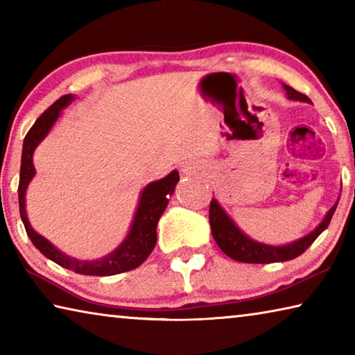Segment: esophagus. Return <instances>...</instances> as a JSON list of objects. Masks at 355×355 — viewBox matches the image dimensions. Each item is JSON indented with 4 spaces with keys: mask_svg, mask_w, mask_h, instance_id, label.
Instances as JSON below:
<instances>
[{
    "mask_svg": "<svg viewBox=\"0 0 355 355\" xmlns=\"http://www.w3.org/2000/svg\"><path fill=\"white\" fill-rule=\"evenodd\" d=\"M199 171H200V167L196 163H192V161H186L184 164H182V173L186 177L196 175V173H199Z\"/></svg>",
    "mask_w": 355,
    "mask_h": 355,
    "instance_id": "esophagus-1",
    "label": "esophagus"
}]
</instances>
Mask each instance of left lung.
<instances>
[{
    "instance_id": "left-lung-1",
    "label": "left lung",
    "mask_w": 355,
    "mask_h": 355,
    "mask_svg": "<svg viewBox=\"0 0 355 355\" xmlns=\"http://www.w3.org/2000/svg\"><path fill=\"white\" fill-rule=\"evenodd\" d=\"M284 89L286 91V95L290 100H297V101H305V103H311V100L307 95L297 92L296 89L284 84ZM335 205L329 209L326 218L318 225L313 232L305 235L304 238L297 239V241L290 243L286 245H269L263 243H257L249 236H245L244 233L239 230L230 218H228L227 213L222 209V207L218 203V200L213 199L209 203V225H211V233L214 241L218 243L219 248L227 257L233 258V260L241 261V263H277V261H288L293 260V258L299 257L307 250L311 243L321 235V233L326 230L327 225L330 224V219L336 209Z\"/></svg>"
}]
</instances>
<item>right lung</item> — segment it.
<instances>
[{"mask_svg":"<svg viewBox=\"0 0 355 355\" xmlns=\"http://www.w3.org/2000/svg\"><path fill=\"white\" fill-rule=\"evenodd\" d=\"M73 101V95L67 94L62 95L61 98L56 100L48 110L42 114V116L35 120V123L28 131L23 141V152H21V167H20V182H19V205H20V216L23 220V225L26 228V233L33 244L37 248L42 254L51 261L58 263L59 266L70 271L83 274V275H98V277H105V275H114L120 272H127L131 269H136L137 266L147 260V257L152 254L156 244V225L161 214L164 213L169 202V196L173 194L175 184L178 183L180 175L177 171L171 172L169 175L147 184L144 188L139 203H137V209L131 224L130 233L123 243L119 245L116 250L106 257H101L100 260H76L69 255L62 254L58 250L48 239L40 236L37 232H34L26 216V207H25V196L26 188L29 182H31L35 169L33 164V153L35 147L39 146L40 141L48 135L53 125L61 116V111L65 106H69Z\"/></svg>","mask_w":355,"mask_h":355,"instance_id":"obj_1","label":"right lung"}]
</instances>
